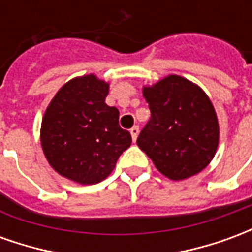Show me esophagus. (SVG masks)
<instances>
[{
	"mask_svg": "<svg viewBox=\"0 0 252 252\" xmlns=\"http://www.w3.org/2000/svg\"><path fill=\"white\" fill-rule=\"evenodd\" d=\"M131 136H132V140L133 142H136V139H137V135H139V126H132L131 128Z\"/></svg>",
	"mask_w": 252,
	"mask_h": 252,
	"instance_id": "esophagus-1",
	"label": "esophagus"
}]
</instances>
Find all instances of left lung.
I'll return each instance as SVG.
<instances>
[{"instance_id":"1","label":"left lung","mask_w":252,"mask_h":252,"mask_svg":"<svg viewBox=\"0 0 252 252\" xmlns=\"http://www.w3.org/2000/svg\"><path fill=\"white\" fill-rule=\"evenodd\" d=\"M151 119L137 137L139 148L160 174L182 181L211 163L219 146L213 104L197 83L175 74L143 86Z\"/></svg>"}]
</instances>
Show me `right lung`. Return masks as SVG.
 <instances>
[{"label": "right lung", "instance_id": "1", "mask_svg": "<svg viewBox=\"0 0 252 252\" xmlns=\"http://www.w3.org/2000/svg\"><path fill=\"white\" fill-rule=\"evenodd\" d=\"M108 92L109 83L94 74L72 78L41 120V148L50 166L81 185L108 178L131 146V133L119 126V109L105 104Z\"/></svg>", "mask_w": 252, "mask_h": 252}]
</instances>
